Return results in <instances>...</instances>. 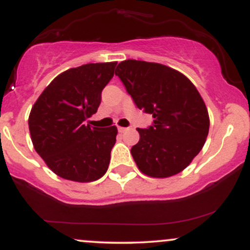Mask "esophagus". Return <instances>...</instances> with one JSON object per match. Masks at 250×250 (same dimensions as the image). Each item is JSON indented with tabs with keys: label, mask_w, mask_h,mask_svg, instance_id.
I'll return each mask as SVG.
<instances>
[{
	"label": "esophagus",
	"mask_w": 250,
	"mask_h": 250,
	"mask_svg": "<svg viewBox=\"0 0 250 250\" xmlns=\"http://www.w3.org/2000/svg\"><path fill=\"white\" fill-rule=\"evenodd\" d=\"M127 129H128V128H125V127H119V131H120V133H125V131L127 130Z\"/></svg>",
	"instance_id": "1"
}]
</instances>
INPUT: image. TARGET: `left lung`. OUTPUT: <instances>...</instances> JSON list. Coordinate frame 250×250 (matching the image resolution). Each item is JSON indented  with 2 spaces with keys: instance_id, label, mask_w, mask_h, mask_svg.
I'll list each match as a JSON object with an SVG mask.
<instances>
[{
  "instance_id": "left-lung-1",
  "label": "left lung",
  "mask_w": 250,
  "mask_h": 250,
  "mask_svg": "<svg viewBox=\"0 0 250 250\" xmlns=\"http://www.w3.org/2000/svg\"><path fill=\"white\" fill-rule=\"evenodd\" d=\"M115 74L136 107L153 115V125L137 128L131 155L143 174L169 177L187 168L209 131L207 107L195 85L180 71L160 63L125 60Z\"/></svg>"
}]
</instances>
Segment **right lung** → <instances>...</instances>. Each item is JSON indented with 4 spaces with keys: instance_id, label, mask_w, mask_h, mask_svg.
Returning a JSON list of instances; mask_svg holds the SVG:
<instances>
[{
    "instance_id": "add662e5",
    "label": "right lung",
    "mask_w": 250,
    "mask_h": 250,
    "mask_svg": "<svg viewBox=\"0 0 250 250\" xmlns=\"http://www.w3.org/2000/svg\"><path fill=\"white\" fill-rule=\"evenodd\" d=\"M116 64L88 63L63 71L31 108L28 123L34 148L62 179L91 182L107 171L117 128L84 122L97 111Z\"/></svg>"
}]
</instances>
